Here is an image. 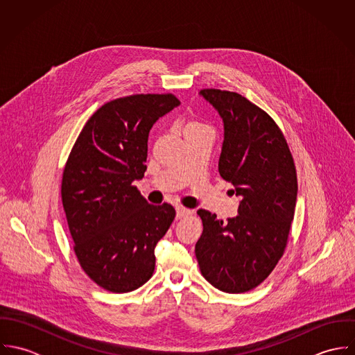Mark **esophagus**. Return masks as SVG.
Returning <instances> with one entry per match:
<instances>
[{
	"mask_svg": "<svg viewBox=\"0 0 355 355\" xmlns=\"http://www.w3.org/2000/svg\"><path fill=\"white\" fill-rule=\"evenodd\" d=\"M191 213H193V211H191L190 209H186V207H182V206H178V207H176V218H178V220H182V218L190 216Z\"/></svg>",
	"mask_w": 355,
	"mask_h": 355,
	"instance_id": "obj_1",
	"label": "esophagus"
}]
</instances>
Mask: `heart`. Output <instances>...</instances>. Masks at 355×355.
Instances as JSON below:
<instances>
[{"label": "heart", "instance_id": "b5f03b06", "mask_svg": "<svg viewBox=\"0 0 355 355\" xmlns=\"http://www.w3.org/2000/svg\"><path fill=\"white\" fill-rule=\"evenodd\" d=\"M189 127H200V124L198 123H191Z\"/></svg>", "mask_w": 355, "mask_h": 355}]
</instances>
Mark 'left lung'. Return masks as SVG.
Instances as JSON below:
<instances>
[{"mask_svg": "<svg viewBox=\"0 0 355 355\" xmlns=\"http://www.w3.org/2000/svg\"><path fill=\"white\" fill-rule=\"evenodd\" d=\"M220 114L224 141L220 176L241 198L227 223L200 209L203 231L196 255L203 277L220 291L246 293L261 284L284 253L298 182L287 141L272 117L238 93L205 89Z\"/></svg>", "mask_w": 355, "mask_h": 355, "instance_id": "8db88e82", "label": "left lung"}]
</instances>
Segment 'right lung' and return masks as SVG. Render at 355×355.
I'll return each instance as SVG.
<instances>
[{
  "label": "right lung",
  "mask_w": 355,
  "mask_h": 355,
  "mask_svg": "<svg viewBox=\"0 0 355 355\" xmlns=\"http://www.w3.org/2000/svg\"><path fill=\"white\" fill-rule=\"evenodd\" d=\"M172 94L106 102L87 120L68 157L61 184L73 250L103 290L130 293L154 272V248L175 218L169 203L150 205L132 186L146 171L153 124L179 106Z\"/></svg>",
  "instance_id": "obj_1"
}]
</instances>
